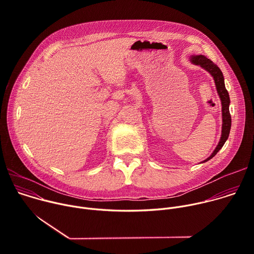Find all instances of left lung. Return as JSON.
<instances>
[{"mask_svg": "<svg viewBox=\"0 0 254 254\" xmlns=\"http://www.w3.org/2000/svg\"><path fill=\"white\" fill-rule=\"evenodd\" d=\"M191 58H192L193 63H195L196 65H200L201 67L206 69L209 73L213 76L215 84H216L217 92H218L221 102H222V123L223 124H222L221 138H220L218 146H217L216 149L214 150L213 154L207 160L204 161V162H207L220 151V149L223 147V144L225 143V141L227 140V138L229 136V132H230V128H231V116L229 113L230 98H229L228 91L225 88L224 77H223V73L220 70V68L215 63H213L210 59L206 58L203 55H196V56H192Z\"/></svg>", "mask_w": 254, "mask_h": 254, "instance_id": "left-lung-1", "label": "left lung"}]
</instances>
